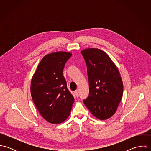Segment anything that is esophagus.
I'll use <instances>...</instances> for the list:
<instances>
[{"label": "esophagus", "mask_w": 151, "mask_h": 151, "mask_svg": "<svg viewBox=\"0 0 151 151\" xmlns=\"http://www.w3.org/2000/svg\"><path fill=\"white\" fill-rule=\"evenodd\" d=\"M74 93H75V94L77 96H79V90H78V89H77L76 91H75Z\"/></svg>", "instance_id": "esophagus-1"}]
</instances>
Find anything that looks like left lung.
Masks as SVG:
<instances>
[{
    "instance_id": "8db88e82",
    "label": "left lung",
    "mask_w": 151,
    "mask_h": 151,
    "mask_svg": "<svg viewBox=\"0 0 151 151\" xmlns=\"http://www.w3.org/2000/svg\"><path fill=\"white\" fill-rule=\"evenodd\" d=\"M87 67L89 92L83 102L100 120L111 117L120 102L123 84L116 66L108 55L98 49L81 52Z\"/></svg>"
}]
</instances>
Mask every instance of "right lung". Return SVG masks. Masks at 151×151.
<instances>
[{"label": "right lung", "instance_id": "obj_1", "mask_svg": "<svg viewBox=\"0 0 151 151\" xmlns=\"http://www.w3.org/2000/svg\"><path fill=\"white\" fill-rule=\"evenodd\" d=\"M71 53L59 52L44 56L33 76L31 93L43 118L52 124L63 122L68 117L74 98L67 89L63 75Z\"/></svg>", "mask_w": 151, "mask_h": 151}]
</instances>
